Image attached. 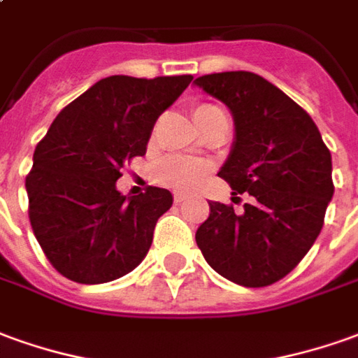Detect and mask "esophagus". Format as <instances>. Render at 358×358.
<instances>
[{"instance_id": "34e87169", "label": "esophagus", "mask_w": 358, "mask_h": 358, "mask_svg": "<svg viewBox=\"0 0 358 358\" xmlns=\"http://www.w3.org/2000/svg\"><path fill=\"white\" fill-rule=\"evenodd\" d=\"M187 194H182V192H174V203H182V201H186Z\"/></svg>"}]
</instances>
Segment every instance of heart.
I'll return each mask as SVG.
<instances>
[{"instance_id": "b5f03b06", "label": "heart", "mask_w": 358, "mask_h": 358, "mask_svg": "<svg viewBox=\"0 0 358 358\" xmlns=\"http://www.w3.org/2000/svg\"><path fill=\"white\" fill-rule=\"evenodd\" d=\"M211 110H217L213 104H197L194 108V116L203 118ZM211 171V164L196 157H182V155H171L155 164V182L161 186L172 187V189H194Z\"/></svg>"}]
</instances>
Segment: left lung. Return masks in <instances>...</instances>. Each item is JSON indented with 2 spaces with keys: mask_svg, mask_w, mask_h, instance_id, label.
<instances>
[{
  "mask_svg": "<svg viewBox=\"0 0 358 358\" xmlns=\"http://www.w3.org/2000/svg\"><path fill=\"white\" fill-rule=\"evenodd\" d=\"M234 116L236 139L219 171L248 192L242 213L211 201L196 242L215 271L242 287H267L299 266L318 238L334 196L331 153L306 110L250 71L196 79Z\"/></svg>",
  "mask_w": 358,
  "mask_h": 358,
  "instance_id": "1",
  "label": "left lung"
}]
</instances>
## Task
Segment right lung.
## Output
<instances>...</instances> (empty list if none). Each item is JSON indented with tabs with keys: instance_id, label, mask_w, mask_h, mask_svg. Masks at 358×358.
I'll list each match as a JSON object with an SVG mask.
<instances>
[{
	"instance_id": "right-lung-1",
	"label": "right lung",
	"mask_w": 358,
	"mask_h": 358,
	"mask_svg": "<svg viewBox=\"0 0 358 358\" xmlns=\"http://www.w3.org/2000/svg\"><path fill=\"white\" fill-rule=\"evenodd\" d=\"M192 79H101L57 114L36 145L24 182L29 219L42 252L64 277L108 283L147 256L172 194L149 186L127 197L116 180L127 162L143 157L157 118Z\"/></svg>"
}]
</instances>
